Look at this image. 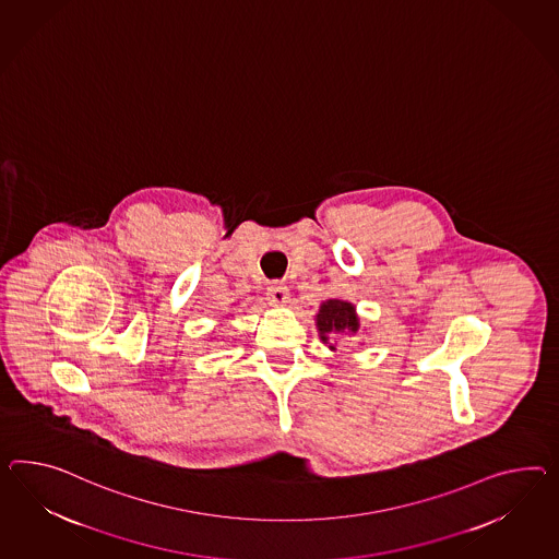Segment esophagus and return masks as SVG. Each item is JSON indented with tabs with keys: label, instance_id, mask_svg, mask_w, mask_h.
<instances>
[{
	"label": "esophagus",
	"instance_id": "obj_1",
	"mask_svg": "<svg viewBox=\"0 0 559 559\" xmlns=\"http://www.w3.org/2000/svg\"><path fill=\"white\" fill-rule=\"evenodd\" d=\"M287 298V287L284 284H280V282H275L272 286L267 287V300L273 306H284L286 304Z\"/></svg>",
	"mask_w": 559,
	"mask_h": 559
}]
</instances>
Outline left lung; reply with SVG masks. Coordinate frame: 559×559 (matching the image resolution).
I'll return each mask as SVG.
<instances>
[{"label":"left lung","mask_w":559,"mask_h":559,"mask_svg":"<svg viewBox=\"0 0 559 559\" xmlns=\"http://www.w3.org/2000/svg\"><path fill=\"white\" fill-rule=\"evenodd\" d=\"M316 326L320 341L329 344L334 350L336 346L330 344L329 336L332 334H357L358 316L355 306L350 301L344 300H326L320 304V310L316 314Z\"/></svg>","instance_id":"obj_1"}]
</instances>
